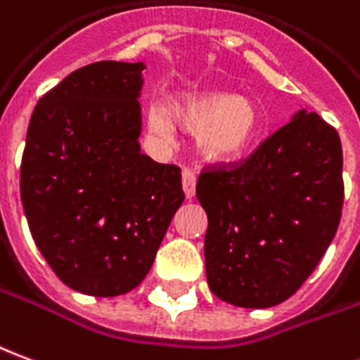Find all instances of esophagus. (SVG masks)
<instances>
[{
    "label": "esophagus",
    "instance_id": "esophagus-1",
    "mask_svg": "<svg viewBox=\"0 0 360 360\" xmlns=\"http://www.w3.org/2000/svg\"><path fill=\"white\" fill-rule=\"evenodd\" d=\"M195 187H197V175L193 169H183V191H185V197L193 198L195 197Z\"/></svg>",
    "mask_w": 360,
    "mask_h": 360
}]
</instances>
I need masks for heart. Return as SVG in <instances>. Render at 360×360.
Here are the masks:
<instances>
[{"instance_id":"heart-1","label":"heart","mask_w":360,"mask_h":360,"mask_svg":"<svg viewBox=\"0 0 360 360\" xmlns=\"http://www.w3.org/2000/svg\"><path fill=\"white\" fill-rule=\"evenodd\" d=\"M148 132L172 144L175 122L197 134V150L208 162H232L250 148L261 130V112L253 99L230 91L179 95L169 107L150 103L144 110Z\"/></svg>"}]
</instances>
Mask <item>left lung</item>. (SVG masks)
I'll use <instances>...</instances> for the list:
<instances>
[{
  "label": "left lung",
  "instance_id": "obj_1",
  "mask_svg": "<svg viewBox=\"0 0 360 360\" xmlns=\"http://www.w3.org/2000/svg\"><path fill=\"white\" fill-rule=\"evenodd\" d=\"M208 216L206 281L224 302L271 308L290 298L335 238L343 208V150L318 112L298 110L228 167L200 173Z\"/></svg>",
  "mask_w": 360,
  "mask_h": 360
}]
</instances>
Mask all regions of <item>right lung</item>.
<instances>
[{
    "mask_svg": "<svg viewBox=\"0 0 360 360\" xmlns=\"http://www.w3.org/2000/svg\"><path fill=\"white\" fill-rule=\"evenodd\" d=\"M142 62H95L32 110L21 200L32 240L77 292L136 288L185 193L181 169L140 152Z\"/></svg>",
    "mask_w": 360,
    "mask_h": 360,
    "instance_id": "add662e5",
    "label": "right lung"
}]
</instances>
